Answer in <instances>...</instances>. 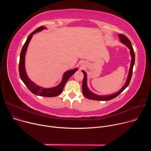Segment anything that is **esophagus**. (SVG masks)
<instances>
[{
  "label": "esophagus",
  "mask_w": 151,
  "mask_h": 151,
  "mask_svg": "<svg viewBox=\"0 0 151 151\" xmlns=\"http://www.w3.org/2000/svg\"><path fill=\"white\" fill-rule=\"evenodd\" d=\"M81 65L83 67V66H86V63L85 62V61H82V63H81Z\"/></svg>",
  "instance_id": "34e87169"
}]
</instances>
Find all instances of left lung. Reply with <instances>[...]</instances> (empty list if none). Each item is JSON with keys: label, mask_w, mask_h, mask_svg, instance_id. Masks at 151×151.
<instances>
[{"label": "left lung", "mask_w": 151, "mask_h": 151, "mask_svg": "<svg viewBox=\"0 0 151 151\" xmlns=\"http://www.w3.org/2000/svg\"><path fill=\"white\" fill-rule=\"evenodd\" d=\"M119 39H120V42L124 44L129 50H130V54L132 57V60L130 63V68L129 69L128 76L126 80V82L125 84L123 85V87L121 88V90H119L117 93H115L112 94L110 95H105V96H100L97 95L92 91H91L89 88H88L87 86V75L84 70H82V73H83V79L82 82V93L84 95L85 97H87L88 99L90 100H102V101H107L110 100L111 99H113L117 97L120 93H121L130 83L132 76V73H133V68L134 64L135 61V55H134V52L133 48V47L132 45V43L130 40L128 39V38L125 36V35L122 34L118 35Z\"/></svg>", "instance_id": "8db88e82"}]
</instances>
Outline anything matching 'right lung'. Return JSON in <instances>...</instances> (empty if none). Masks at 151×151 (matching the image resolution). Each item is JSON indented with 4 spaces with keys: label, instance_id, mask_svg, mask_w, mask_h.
I'll return each instance as SVG.
<instances>
[{
    "label": "right lung",
    "instance_id": "add662e5",
    "mask_svg": "<svg viewBox=\"0 0 151 151\" xmlns=\"http://www.w3.org/2000/svg\"><path fill=\"white\" fill-rule=\"evenodd\" d=\"M44 29H47V27H45V26H40L36 29L35 31H33L28 36L20 53L19 63V73L21 79L22 80L24 83L26 85V87L29 88V90L34 94L42 97H55L62 93L64 85L66 84L68 79L78 70V68L69 70L66 72H64L63 75V79L60 83L55 86V87L52 88H44L40 87V86L36 85L30 79V78L27 76L25 68V57L27 47L29 46L31 39L33 37V35Z\"/></svg>",
    "mask_w": 151,
    "mask_h": 151
}]
</instances>
